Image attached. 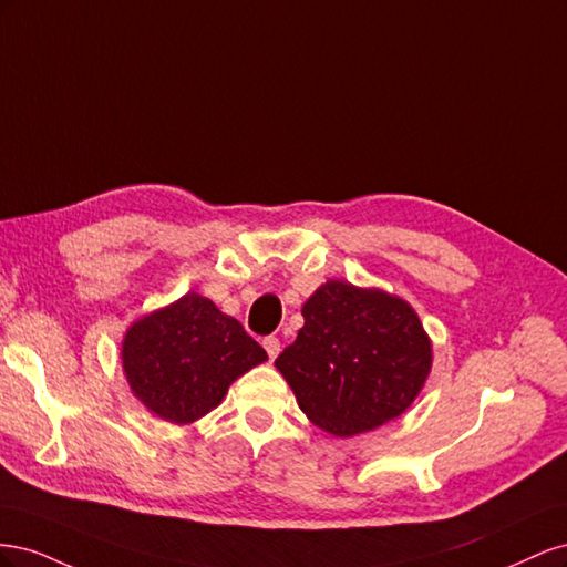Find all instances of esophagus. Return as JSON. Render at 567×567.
Segmentation results:
<instances>
[{"mask_svg":"<svg viewBox=\"0 0 567 567\" xmlns=\"http://www.w3.org/2000/svg\"><path fill=\"white\" fill-rule=\"evenodd\" d=\"M262 346H265L269 359H274V357H277V354L281 352V340H279L277 336H267V338L262 340Z\"/></svg>","mask_w":567,"mask_h":567,"instance_id":"34e87169","label":"esophagus"}]
</instances>
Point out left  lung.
Here are the masks:
<instances>
[{"label": "left lung", "instance_id": "left-lung-1", "mask_svg": "<svg viewBox=\"0 0 567 567\" xmlns=\"http://www.w3.org/2000/svg\"><path fill=\"white\" fill-rule=\"evenodd\" d=\"M277 369L321 431L350 437L400 416L431 373V340L411 307L381 290L326 281Z\"/></svg>", "mask_w": 567, "mask_h": 567}]
</instances>
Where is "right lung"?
<instances>
[{"label": "right lung", "mask_w": 567, "mask_h": 567, "mask_svg": "<svg viewBox=\"0 0 567 567\" xmlns=\"http://www.w3.org/2000/svg\"><path fill=\"white\" fill-rule=\"evenodd\" d=\"M265 359L241 323L196 293L136 321L123 342L132 392L173 423L208 414L238 375Z\"/></svg>", "instance_id": "1"}]
</instances>
